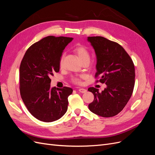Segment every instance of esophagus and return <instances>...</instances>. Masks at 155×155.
I'll use <instances>...</instances> for the list:
<instances>
[{
  "label": "esophagus",
  "mask_w": 155,
  "mask_h": 155,
  "mask_svg": "<svg viewBox=\"0 0 155 155\" xmlns=\"http://www.w3.org/2000/svg\"><path fill=\"white\" fill-rule=\"evenodd\" d=\"M78 91H79V92H81V93H85V92H87V90H86L85 88H79V89H78Z\"/></svg>",
  "instance_id": "obj_1"
}]
</instances>
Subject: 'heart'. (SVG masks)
<instances>
[{
  "label": "heart",
  "mask_w": 155,
  "mask_h": 155,
  "mask_svg": "<svg viewBox=\"0 0 155 155\" xmlns=\"http://www.w3.org/2000/svg\"><path fill=\"white\" fill-rule=\"evenodd\" d=\"M75 51H76V53L78 54V57L79 59L81 60V62L85 61H90V54H89L88 50L85 47H84L83 46H79L76 48V49H75ZM63 63H64V55H62V57L61 58L60 62H59L60 67H62L63 66ZM82 78H83L82 76L79 77L73 78L72 81L74 83L80 84L81 83V79Z\"/></svg>",
  "instance_id": "1"
}]
</instances>
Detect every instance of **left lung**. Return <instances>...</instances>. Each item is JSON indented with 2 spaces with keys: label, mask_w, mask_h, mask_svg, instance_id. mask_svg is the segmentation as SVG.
<instances>
[{
  "label": "left lung",
  "mask_w": 155,
  "mask_h": 155,
  "mask_svg": "<svg viewBox=\"0 0 155 155\" xmlns=\"http://www.w3.org/2000/svg\"><path fill=\"white\" fill-rule=\"evenodd\" d=\"M88 42L96 56V77L106 84L102 91L94 87L88 88L94 100L88 105L93 113L102 117H112L123 110L132 95L135 72L132 59L124 48L105 37H88Z\"/></svg>",
  "instance_id": "8db88e82"
}]
</instances>
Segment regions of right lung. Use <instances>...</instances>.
I'll list each match as a JSON object with an SVG mask.
<instances>
[{
    "mask_svg": "<svg viewBox=\"0 0 155 155\" xmlns=\"http://www.w3.org/2000/svg\"><path fill=\"white\" fill-rule=\"evenodd\" d=\"M72 37L48 36L27 50L21 63L20 93L28 110L45 122L59 120L66 113L71 88L51 87L50 77L58 72L60 59Z\"/></svg>",
    "mask_w": 155,
    "mask_h": 155,
    "instance_id": "add662e5",
    "label": "right lung"
}]
</instances>
